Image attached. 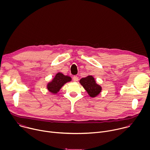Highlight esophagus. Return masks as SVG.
<instances>
[{"instance_id": "1", "label": "esophagus", "mask_w": 150, "mask_h": 150, "mask_svg": "<svg viewBox=\"0 0 150 150\" xmlns=\"http://www.w3.org/2000/svg\"><path fill=\"white\" fill-rule=\"evenodd\" d=\"M78 77L77 76H74V77H73V81H74V82H76V81H78Z\"/></svg>"}]
</instances>
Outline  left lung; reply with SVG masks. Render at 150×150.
Listing matches in <instances>:
<instances>
[{"instance_id":"8db88e82","label":"left lung","mask_w":150,"mask_h":150,"mask_svg":"<svg viewBox=\"0 0 150 150\" xmlns=\"http://www.w3.org/2000/svg\"><path fill=\"white\" fill-rule=\"evenodd\" d=\"M79 82L92 98L97 96L101 91V87L96 83L94 78L92 75H88L87 77L81 78Z\"/></svg>"}]
</instances>
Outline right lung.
<instances>
[{"label":"right lung","instance_id":"add662e5","mask_svg":"<svg viewBox=\"0 0 150 150\" xmlns=\"http://www.w3.org/2000/svg\"><path fill=\"white\" fill-rule=\"evenodd\" d=\"M72 78L67 75H64L61 72L56 74L54 78L47 84V90L52 94H57L66 83L71 81Z\"/></svg>","mask_w":150,"mask_h":150}]
</instances>
